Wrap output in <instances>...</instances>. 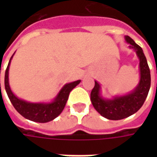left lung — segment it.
<instances>
[{
	"label": "left lung",
	"mask_w": 157,
	"mask_h": 157,
	"mask_svg": "<svg viewBox=\"0 0 157 157\" xmlns=\"http://www.w3.org/2000/svg\"><path fill=\"white\" fill-rule=\"evenodd\" d=\"M125 40L130 44L129 48L135 49L140 59V79L137 86L127 95L104 99L100 95V85L95 81L91 92V101L94 109L102 117L111 120L123 119L135 113L144 104L151 87V72L141 47L128 36H125Z\"/></svg>",
	"instance_id": "left-lung-1"
}]
</instances>
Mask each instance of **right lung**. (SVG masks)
I'll return each mask as SVG.
<instances>
[{
	"instance_id": "obj_1",
	"label": "right lung",
	"mask_w": 157,
	"mask_h": 157,
	"mask_svg": "<svg viewBox=\"0 0 157 157\" xmlns=\"http://www.w3.org/2000/svg\"><path fill=\"white\" fill-rule=\"evenodd\" d=\"M14 54L12 55V56ZM12 56L10 59V61H9L8 65H7L5 72V88L6 92L7 93V96H8L9 99L12 103L13 107L21 115L31 121L38 122V123H47V122L55 119L63 111V109L66 104V102L68 100L70 92H71L72 89L75 88V86L78 85L81 81L78 80V81L65 84L59 91L58 95L56 96L55 100L51 102L34 103V102H26L22 99L17 98L13 94V92H12L10 86H9L8 71Z\"/></svg>"
}]
</instances>
